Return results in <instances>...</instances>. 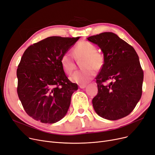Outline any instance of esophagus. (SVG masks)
Masks as SVG:
<instances>
[{"label": "esophagus", "instance_id": "34e87169", "mask_svg": "<svg viewBox=\"0 0 155 155\" xmlns=\"http://www.w3.org/2000/svg\"><path fill=\"white\" fill-rule=\"evenodd\" d=\"M86 85L85 84H83V85H79V87L80 89H84L85 87H86Z\"/></svg>", "mask_w": 155, "mask_h": 155}]
</instances>
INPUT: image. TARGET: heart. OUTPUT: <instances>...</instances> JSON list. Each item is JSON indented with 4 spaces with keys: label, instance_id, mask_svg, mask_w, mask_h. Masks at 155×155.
Wrapping results in <instances>:
<instances>
[{
    "label": "heart",
    "instance_id": "1",
    "mask_svg": "<svg viewBox=\"0 0 155 155\" xmlns=\"http://www.w3.org/2000/svg\"><path fill=\"white\" fill-rule=\"evenodd\" d=\"M96 47L87 41L80 42L73 49V56L66 52L62 55L60 62L63 71L66 74H71L76 68L75 59H83L82 66L85 68L74 72L70 77L71 81L78 84H85L96 75L94 68L98 70L103 66L104 58L102 54L98 52Z\"/></svg>",
    "mask_w": 155,
    "mask_h": 155
}]
</instances>
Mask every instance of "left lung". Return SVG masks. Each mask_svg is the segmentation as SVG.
I'll use <instances>...</instances> for the list:
<instances>
[{"label":"left lung","instance_id":"obj_1","mask_svg":"<svg viewBox=\"0 0 155 155\" xmlns=\"http://www.w3.org/2000/svg\"><path fill=\"white\" fill-rule=\"evenodd\" d=\"M104 54V63L96 77L98 92L92 99L98 115L110 120L127 116L142 96L143 70L133 47L112 32L87 38ZM113 80L106 85L107 80Z\"/></svg>","mask_w":155,"mask_h":155}]
</instances>
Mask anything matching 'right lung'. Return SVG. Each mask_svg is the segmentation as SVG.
Masks as SVG:
<instances>
[{"label": "right lung", "mask_w": 155, "mask_h": 155, "mask_svg": "<svg viewBox=\"0 0 155 155\" xmlns=\"http://www.w3.org/2000/svg\"><path fill=\"white\" fill-rule=\"evenodd\" d=\"M79 38L50 37L24 52L16 72L17 92L25 111L34 120L54 124L68 111L78 85L66 76L60 59Z\"/></svg>", "instance_id": "add662e5"}]
</instances>
